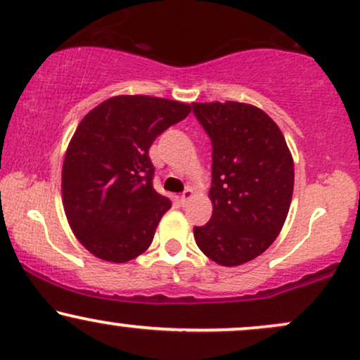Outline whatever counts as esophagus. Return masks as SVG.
I'll return each mask as SVG.
<instances>
[{
	"label": "esophagus",
	"instance_id": "esophagus-1",
	"mask_svg": "<svg viewBox=\"0 0 360 360\" xmlns=\"http://www.w3.org/2000/svg\"><path fill=\"white\" fill-rule=\"evenodd\" d=\"M192 195H193V190H192V188H187V190H185V192L181 193V195L179 197L180 205H185V204H187V202L190 200V198H192Z\"/></svg>",
	"mask_w": 360,
	"mask_h": 360
}]
</instances>
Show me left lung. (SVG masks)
I'll list each match as a JSON object with an SVG mask.
<instances>
[{
	"label": "left lung",
	"mask_w": 360,
	"mask_h": 360,
	"mask_svg": "<svg viewBox=\"0 0 360 360\" xmlns=\"http://www.w3.org/2000/svg\"><path fill=\"white\" fill-rule=\"evenodd\" d=\"M212 141V217L193 227L214 263L239 266L268 249L283 229L293 195V156L281 129L256 105L193 103Z\"/></svg>",
	"instance_id": "left-lung-1"
}]
</instances>
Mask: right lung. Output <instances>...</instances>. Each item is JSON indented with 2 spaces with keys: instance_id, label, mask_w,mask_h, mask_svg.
<instances>
[{
  "instance_id": "right-lung-1",
  "label": "right lung",
  "mask_w": 360,
  "mask_h": 360,
  "mask_svg": "<svg viewBox=\"0 0 360 360\" xmlns=\"http://www.w3.org/2000/svg\"><path fill=\"white\" fill-rule=\"evenodd\" d=\"M192 105L151 96H114L79 122L62 167V202L74 236L91 255L128 263L150 248L172 207L153 188L148 150Z\"/></svg>"
}]
</instances>
